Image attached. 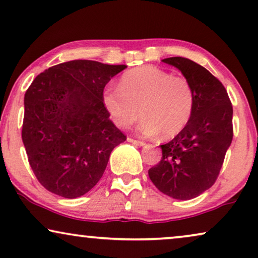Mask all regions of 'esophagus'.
<instances>
[{
  "instance_id": "esophagus-1",
  "label": "esophagus",
  "mask_w": 258,
  "mask_h": 258,
  "mask_svg": "<svg viewBox=\"0 0 258 258\" xmlns=\"http://www.w3.org/2000/svg\"><path fill=\"white\" fill-rule=\"evenodd\" d=\"M128 141L134 143V145H136V146H145L146 145V142L140 141V140H135V139H133V137H128Z\"/></svg>"
}]
</instances>
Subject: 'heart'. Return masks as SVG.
I'll use <instances>...</instances> for the list:
<instances>
[{"label":"heart","instance_id":"b5f03b06","mask_svg":"<svg viewBox=\"0 0 258 258\" xmlns=\"http://www.w3.org/2000/svg\"><path fill=\"white\" fill-rule=\"evenodd\" d=\"M103 104L119 128L132 126L141 111L142 134L160 133L163 139H172L188 124L196 91L186 77L145 65L123 73L118 88L109 86L103 93Z\"/></svg>","mask_w":258,"mask_h":258}]
</instances>
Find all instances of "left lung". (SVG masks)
<instances>
[{"instance_id":"8db88e82","label":"left lung","mask_w":258,"mask_h":258,"mask_svg":"<svg viewBox=\"0 0 258 258\" xmlns=\"http://www.w3.org/2000/svg\"><path fill=\"white\" fill-rule=\"evenodd\" d=\"M192 83L196 105L188 124L161 146L162 158L148 170L163 195L188 200L212 187L233 137L232 104L226 89L202 65L182 56L162 60Z\"/></svg>"}]
</instances>
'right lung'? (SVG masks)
Instances as JSON below:
<instances>
[{"label":"right lung","instance_id":"add662e5","mask_svg":"<svg viewBox=\"0 0 258 258\" xmlns=\"http://www.w3.org/2000/svg\"><path fill=\"white\" fill-rule=\"evenodd\" d=\"M125 65L71 60L45 70L27 89L22 141L36 179L73 199L103 176L110 154L126 136L103 104L109 80Z\"/></svg>","mask_w":258,"mask_h":258}]
</instances>
